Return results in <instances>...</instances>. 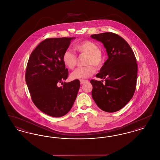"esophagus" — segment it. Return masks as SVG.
<instances>
[{"label":"esophagus","mask_w":160,"mask_h":160,"mask_svg":"<svg viewBox=\"0 0 160 160\" xmlns=\"http://www.w3.org/2000/svg\"><path fill=\"white\" fill-rule=\"evenodd\" d=\"M80 83L83 84L84 83H86V82H88V80H83V79H81V80H80Z\"/></svg>","instance_id":"obj_1"}]
</instances>
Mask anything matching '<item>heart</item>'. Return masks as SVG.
<instances>
[{
  "label": "heart",
  "mask_w": 160,
  "mask_h": 160,
  "mask_svg": "<svg viewBox=\"0 0 160 160\" xmlns=\"http://www.w3.org/2000/svg\"><path fill=\"white\" fill-rule=\"evenodd\" d=\"M74 48L78 53L87 56L84 62V64L87 65L78 68L72 72L71 74L72 78H88L92 76L95 72V68L93 66L97 68H100L102 67L105 60L104 54L99 49V46L97 43L90 40H85L78 43ZM62 60L64 64L71 69H73L76 66V54L71 50L67 49L64 52Z\"/></svg>",
  "instance_id": "heart-1"
}]
</instances>
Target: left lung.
Instances as JSON below:
<instances>
[{"instance_id":"1","label":"left lung","mask_w":160,"mask_h":160,"mask_svg":"<svg viewBox=\"0 0 160 160\" xmlns=\"http://www.w3.org/2000/svg\"><path fill=\"white\" fill-rule=\"evenodd\" d=\"M106 48L108 58L96 77L92 79V97L97 105L107 112H115L125 106L134 95L136 88L137 63L128 42L112 32L92 35Z\"/></svg>"}]
</instances>
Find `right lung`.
<instances>
[{
  "label": "right lung",
  "instance_id": "obj_1",
  "mask_svg": "<svg viewBox=\"0 0 160 160\" xmlns=\"http://www.w3.org/2000/svg\"><path fill=\"white\" fill-rule=\"evenodd\" d=\"M75 38H47L38 44L29 57L25 74L31 98L47 115L61 117L71 110L76 99L80 81L64 82L68 69L62 60L64 52Z\"/></svg>",
  "mask_w": 160,
  "mask_h": 160
}]
</instances>
